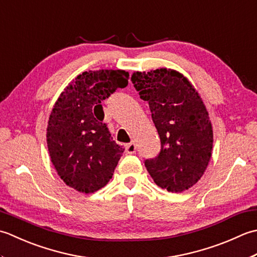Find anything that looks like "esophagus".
Instances as JSON below:
<instances>
[{"label": "esophagus", "instance_id": "obj_1", "mask_svg": "<svg viewBox=\"0 0 257 257\" xmlns=\"http://www.w3.org/2000/svg\"><path fill=\"white\" fill-rule=\"evenodd\" d=\"M125 151H126L127 154H134L135 153V152H136V144H135L134 141H132V142L126 145Z\"/></svg>", "mask_w": 257, "mask_h": 257}]
</instances>
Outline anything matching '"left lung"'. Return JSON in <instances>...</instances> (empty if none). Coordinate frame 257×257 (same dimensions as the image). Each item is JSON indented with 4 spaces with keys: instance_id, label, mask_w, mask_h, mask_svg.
<instances>
[{
    "instance_id": "1",
    "label": "left lung",
    "mask_w": 257,
    "mask_h": 257,
    "mask_svg": "<svg viewBox=\"0 0 257 257\" xmlns=\"http://www.w3.org/2000/svg\"><path fill=\"white\" fill-rule=\"evenodd\" d=\"M140 97L149 102L161 151L145 166L155 184L181 193L201 180L212 156L213 128L208 112L192 83L175 70L134 72Z\"/></svg>"
}]
</instances>
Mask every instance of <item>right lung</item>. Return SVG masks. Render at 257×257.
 I'll list each match as a JSON object with an SVG mask.
<instances>
[{
  "instance_id": "1",
  "label": "right lung",
  "mask_w": 257,
  "mask_h": 257,
  "mask_svg": "<svg viewBox=\"0 0 257 257\" xmlns=\"http://www.w3.org/2000/svg\"><path fill=\"white\" fill-rule=\"evenodd\" d=\"M128 76L123 70L83 72L52 108L46 130L51 162L63 182L78 192L88 194L105 186L121 159L124 149L102 122L101 103L126 86Z\"/></svg>"
}]
</instances>
